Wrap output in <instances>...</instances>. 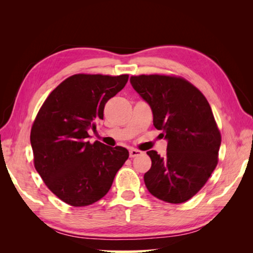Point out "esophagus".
<instances>
[{"label":"esophagus","mask_w":253,"mask_h":253,"mask_svg":"<svg viewBox=\"0 0 253 253\" xmlns=\"http://www.w3.org/2000/svg\"><path fill=\"white\" fill-rule=\"evenodd\" d=\"M140 154H142V152L138 151V149H136V148H131L129 151V156L130 157H136V156L140 155Z\"/></svg>","instance_id":"1"}]
</instances>
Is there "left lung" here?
<instances>
[{
  "mask_svg": "<svg viewBox=\"0 0 253 253\" xmlns=\"http://www.w3.org/2000/svg\"><path fill=\"white\" fill-rule=\"evenodd\" d=\"M130 84L153 111V124L163 130L168 153L148 151L152 168L144 175L149 193L178 204L198 193L217 165L221 134L207 98L181 77L140 75Z\"/></svg>",
  "mask_w": 253,
  "mask_h": 253,
  "instance_id": "8db88e82",
  "label": "left lung"
}]
</instances>
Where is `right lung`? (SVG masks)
Returning a JSON list of instances; mask_svg holds the SVG:
<instances>
[{
	"instance_id": "add662e5",
	"label": "right lung",
	"mask_w": 253,
	"mask_h": 253,
	"mask_svg": "<svg viewBox=\"0 0 253 253\" xmlns=\"http://www.w3.org/2000/svg\"><path fill=\"white\" fill-rule=\"evenodd\" d=\"M128 75H74L46 98L30 135L34 168L49 190L72 207L108 193L127 161L125 147L88 142V130L104 118L106 102L125 87Z\"/></svg>"
}]
</instances>
